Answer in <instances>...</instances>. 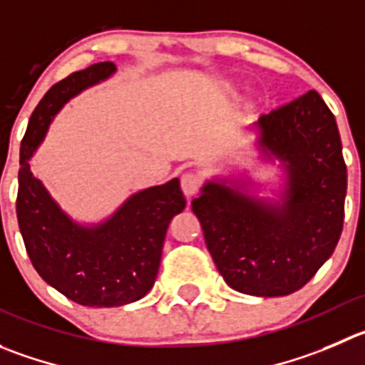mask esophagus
<instances>
[{
    "label": "esophagus",
    "instance_id": "1",
    "mask_svg": "<svg viewBox=\"0 0 365 365\" xmlns=\"http://www.w3.org/2000/svg\"><path fill=\"white\" fill-rule=\"evenodd\" d=\"M200 186H202V179H200V175H197V173L188 172L180 177V188H182L186 197L195 195L200 190Z\"/></svg>",
    "mask_w": 365,
    "mask_h": 365
}]
</instances>
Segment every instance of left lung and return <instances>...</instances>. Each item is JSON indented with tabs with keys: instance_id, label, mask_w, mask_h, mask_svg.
Instances as JSON below:
<instances>
[{
	"instance_id": "1",
	"label": "left lung",
	"mask_w": 365,
	"mask_h": 365,
	"mask_svg": "<svg viewBox=\"0 0 365 365\" xmlns=\"http://www.w3.org/2000/svg\"><path fill=\"white\" fill-rule=\"evenodd\" d=\"M259 147L287 172L283 202L270 204L210 180L192 200L207 251L231 289L289 296L333 255L344 224L348 175L335 116L317 91L263 114Z\"/></svg>"
}]
</instances>
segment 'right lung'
<instances>
[{
    "mask_svg": "<svg viewBox=\"0 0 365 365\" xmlns=\"http://www.w3.org/2000/svg\"><path fill=\"white\" fill-rule=\"evenodd\" d=\"M114 71L113 62H98L51 86L21 141L16 211L24 247L37 274L82 307H121L147 296L158 276L170 220L186 206L179 179H172L134 193L113 217L89 227L73 222L34 177L30 158L51 118L68 100Z\"/></svg>",
    "mask_w": 365,
    "mask_h": 365,
    "instance_id": "right-lung-1",
    "label": "right lung"
}]
</instances>
